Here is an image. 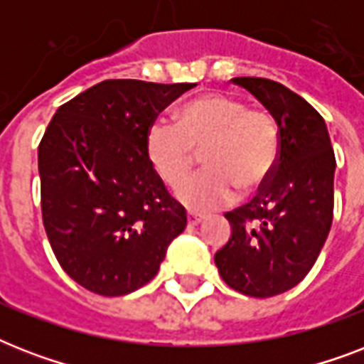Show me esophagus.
I'll list each match as a JSON object with an SVG mask.
<instances>
[{
    "label": "esophagus",
    "instance_id": "34e87169",
    "mask_svg": "<svg viewBox=\"0 0 364 364\" xmlns=\"http://www.w3.org/2000/svg\"><path fill=\"white\" fill-rule=\"evenodd\" d=\"M187 221H188V227H196V225H200V223L204 221V217L198 215V213H193V211H188Z\"/></svg>",
    "mask_w": 364,
    "mask_h": 364
}]
</instances>
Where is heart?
Listing matches in <instances>:
<instances>
[{
    "label": "heart",
    "instance_id": "b5f03b06",
    "mask_svg": "<svg viewBox=\"0 0 364 364\" xmlns=\"http://www.w3.org/2000/svg\"><path fill=\"white\" fill-rule=\"evenodd\" d=\"M145 151L166 185L176 187L202 151V170L177 188V198L193 211H208L259 191L274 171L279 136L268 111L242 100L210 92L177 111L176 122L154 121L145 134Z\"/></svg>",
    "mask_w": 364,
    "mask_h": 364
}]
</instances>
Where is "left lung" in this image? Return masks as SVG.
Wrapping results in <instances>:
<instances>
[{
    "mask_svg": "<svg viewBox=\"0 0 364 364\" xmlns=\"http://www.w3.org/2000/svg\"><path fill=\"white\" fill-rule=\"evenodd\" d=\"M274 117L279 153L249 204L225 213L232 236L215 253L228 287L268 299L299 285L333 225L334 159L323 117L299 94L262 77H234Z\"/></svg>",
    "mask_w": 364,
    "mask_h": 364,
    "instance_id": "obj_1",
    "label": "left lung"
}]
</instances>
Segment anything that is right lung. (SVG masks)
Instances as JSON below:
<instances>
[{
  "mask_svg": "<svg viewBox=\"0 0 364 364\" xmlns=\"http://www.w3.org/2000/svg\"><path fill=\"white\" fill-rule=\"evenodd\" d=\"M193 82L109 79L60 105L39 143L41 213L60 266L81 287L122 296L156 276L187 213L166 191L145 134Z\"/></svg>",
  "mask_w": 364,
  "mask_h": 364,
  "instance_id": "add662e5",
  "label": "right lung"
}]
</instances>
